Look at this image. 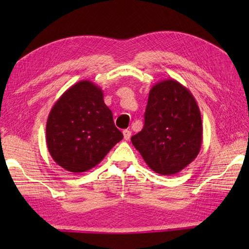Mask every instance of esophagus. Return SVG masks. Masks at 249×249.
<instances>
[{
  "instance_id": "1",
  "label": "esophagus",
  "mask_w": 249,
  "mask_h": 249,
  "mask_svg": "<svg viewBox=\"0 0 249 249\" xmlns=\"http://www.w3.org/2000/svg\"><path fill=\"white\" fill-rule=\"evenodd\" d=\"M123 136H124V139L125 140H129L130 137H131V131L127 130V129L123 130Z\"/></svg>"
}]
</instances>
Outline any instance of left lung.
I'll use <instances>...</instances> for the list:
<instances>
[{"instance_id":"8db88e82","label":"left lung","mask_w":249,"mask_h":249,"mask_svg":"<svg viewBox=\"0 0 249 249\" xmlns=\"http://www.w3.org/2000/svg\"><path fill=\"white\" fill-rule=\"evenodd\" d=\"M202 129L193 94L174 79H165L150 89L144 126L131 143L153 171L172 176L198 156Z\"/></svg>"}]
</instances>
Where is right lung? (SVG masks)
<instances>
[{"instance_id":"right-lung-1","label":"right lung","mask_w":249,"mask_h":249,"mask_svg":"<svg viewBox=\"0 0 249 249\" xmlns=\"http://www.w3.org/2000/svg\"><path fill=\"white\" fill-rule=\"evenodd\" d=\"M123 139L96 84L81 80L56 100L48 115L46 142L51 157L65 170L80 173L97 166Z\"/></svg>"}]
</instances>
